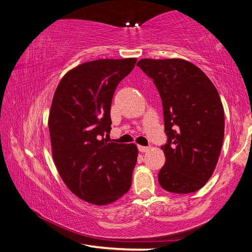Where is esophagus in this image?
Wrapping results in <instances>:
<instances>
[{
	"mask_svg": "<svg viewBox=\"0 0 252 252\" xmlns=\"http://www.w3.org/2000/svg\"><path fill=\"white\" fill-rule=\"evenodd\" d=\"M138 149L140 152H146L149 150V147H143V146H138Z\"/></svg>",
	"mask_w": 252,
	"mask_h": 252,
	"instance_id": "34e87169",
	"label": "esophagus"
}]
</instances>
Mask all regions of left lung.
<instances>
[{
	"label": "left lung",
	"mask_w": 252,
	"mask_h": 252,
	"mask_svg": "<svg viewBox=\"0 0 252 252\" xmlns=\"http://www.w3.org/2000/svg\"><path fill=\"white\" fill-rule=\"evenodd\" d=\"M162 100L167 143L161 188L173 193L195 192L215 171L224 134V112L210 79L181 59H142L136 63Z\"/></svg>",
	"instance_id": "8db88e82"
}]
</instances>
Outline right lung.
<instances>
[{
	"mask_svg": "<svg viewBox=\"0 0 252 252\" xmlns=\"http://www.w3.org/2000/svg\"><path fill=\"white\" fill-rule=\"evenodd\" d=\"M136 59L95 60L63 76L54 92L49 130L54 163L76 197L96 206L129 191L138 149L109 143L111 102L118 84L133 70Z\"/></svg>",
	"mask_w": 252,
	"mask_h": 252,
	"instance_id": "obj_1",
	"label": "right lung"
}]
</instances>
